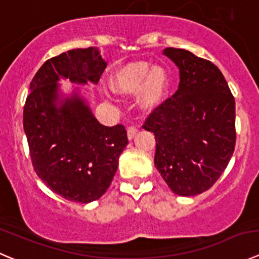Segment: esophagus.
I'll return each instance as SVG.
<instances>
[{
  "mask_svg": "<svg viewBox=\"0 0 259 259\" xmlns=\"http://www.w3.org/2000/svg\"><path fill=\"white\" fill-rule=\"evenodd\" d=\"M136 133H137V128L133 126L130 127V128L127 130V137H128V140H132V138L136 136Z\"/></svg>",
  "mask_w": 259,
  "mask_h": 259,
  "instance_id": "esophagus-1",
  "label": "esophagus"
}]
</instances>
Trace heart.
<instances>
[{
    "label": "heart",
    "mask_w": 259,
    "mask_h": 259,
    "mask_svg": "<svg viewBox=\"0 0 259 259\" xmlns=\"http://www.w3.org/2000/svg\"><path fill=\"white\" fill-rule=\"evenodd\" d=\"M112 88L124 96L142 91L141 107L143 109H151L166 98L168 78L162 68H152L147 63H133L114 73L112 76Z\"/></svg>",
    "instance_id": "heart-1"
}]
</instances>
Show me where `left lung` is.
<instances>
[{
  "mask_svg": "<svg viewBox=\"0 0 259 259\" xmlns=\"http://www.w3.org/2000/svg\"><path fill=\"white\" fill-rule=\"evenodd\" d=\"M180 73L179 89L147 117L155 166L172 193L193 196L215 184L235 146V102L222 71L184 49L166 48Z\"/></svg>",
  "mask_w": 259,
  "mask_h": 259,
  "instance_id": "left-lung-1",
  "label": "left lung"
}]
</instances>
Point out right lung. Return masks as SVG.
Returning <instances> with one entry per match:
<instances>
[{
    "label": "right lung",
    "mask_w": 259,
    "mask_h": 259,
    "mask_svg": "<svg viewBox=\"0 0 259 259\" xmlns=\"http://www.w3.org/2000/svg\"><path fill=\"white\" fill-rule=\"evenodd\" d=\"M106 66L94 46L49 59L32 78L24 107L35 172L51 191L75 203H91L106 193L128 140L122 124L97 121L78 88L63 97L59 80L97 84Z\"/></svg>",
    "instance_id": "right-lung-1"
}]
</instances>
